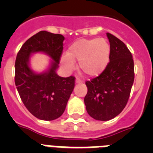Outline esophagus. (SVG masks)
<instances>
[{"instance_id":"obj_1","label":"esophagus","mask_w":153,"mask_h":153,"mask_svg":"<svg viewBox=\"0 0 153 153\" xmlns=\"http://www.w3.org/2000/svg\"><path fill=\"white\" fill-rule=\"evenodd\" d=\"M76 83H83V81L81 80L79 78H76Z\"/></svg>"}]
</instances>
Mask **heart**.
Returning <instances> with one entry per match:
<instances>
[{"instance_id": "obj_1", "label": "heart", "mask_w": 153, "mask_h": 153, "mask_svg": "<svg viewBox=\"0 0 153 153\" xmlns=\"http://www.w3.org/2000/svg\"><path fill=\"white\" fill-rule=\"evenodd\" d=\"M110 46L103 38L81 39L69 47L67 54L61 57V64L66 70H71L74 62L79 61L80 71L89 77L100 75L107 67Z\"/></svg>"}]
</instances>
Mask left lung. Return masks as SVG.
<instances>
[{"label":"left lung","instance_id":"1","mask_svg":"<svg viewBox=\"0 0 153 153\" xmlns=\"http://www.w3.org/2000/svg\"><path fill=\"white\" fill-rule=\"evenodd\" d=\"M110 44L109 62L103 72L86 81L84 98L86 111L97 120L107 121L123 110L134 81V62L122 40L107 33Z\"/></svg>","mask_w":153,"mask_h":153}]
</instances>
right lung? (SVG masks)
<instances>
[{
  "label": "right lung",
  "instance_id": "1",
  "mask_svg": "<svg viewBox=\"0 0 153 153\" xmlns=\"http://www.w3.org/2000/svg\"><path fill=\"white\" fill-rule=\"evenodd\" d=\"M64 36L42 30L28 39L17 53L14 82L28 111L42 120H56L64 112L74 86L75 77H61L56 74L63 53ZM44 52L53 59L47 72L37 74L29 67L32 52Z\"/></svg>",
  "mask_w": 153,
  "mask_h": 153
}]
</instances>
